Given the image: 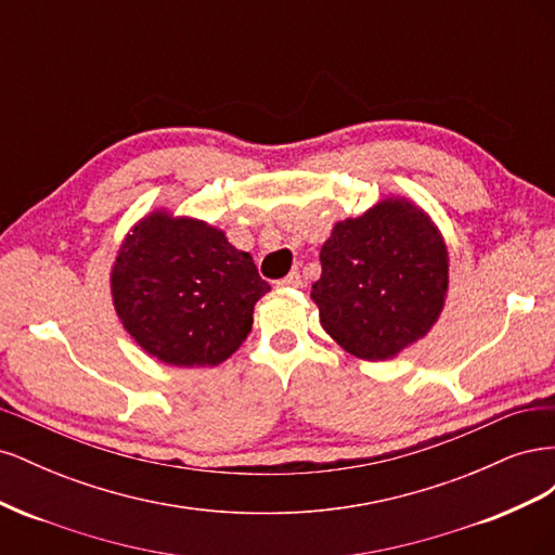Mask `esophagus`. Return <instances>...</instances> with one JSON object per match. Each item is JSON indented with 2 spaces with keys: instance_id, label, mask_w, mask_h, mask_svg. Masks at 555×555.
<instances>
[{
  "instance_id": "1",
  "label": "esophagus",
  "mask_w": 555,
  "mask_h": 555,
  "mask_svg": "<svg viewBox=\"0 0 555 555\" xmlns=\"http://www.w3.org/2000/svg\"><path fill=\"white\" fill-rule=\"evenodd\" d=\"M278 287H287V289H298V287H304V278H300V273H289L287 278L284 280H280L278 282Z\"/></svg>"
}]
</instances>
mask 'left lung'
Segmentation results:
<instances>
[{
  "mask_svg": "<svg viewBox=\"0 0 555 555\" xmlns=\"http://www.w3.org/2000/svg\"><path fill=\"white\" fill-rule=\"evenodd\" d=\"M310 298L319 324L351 357L396 359L424 340L449 292V251L433 217L408 196H386L335 222L319 251Z\"/></svg>",
  "mask_w": 555,
  "mask_h": 555,
  "instance_id": "left-lung-1",
  "label": "left lung"
}]
</instances>
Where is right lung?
Listing matches in <instances>:
<instances>
[{
  "mask_svg": "<svg viewBox=\"0 0 555 555\" xmlns=\"http://www.w3.org/2000/svg\"><path fill=\"white\" fill-rule=\"evenodd\" d=\"M271 284L222 229L155 208L133 224L111 266L113 308L145 354L215 367L236 351Z\"/></svg>",
  "mask_w": 555,
  "mask_h": 555,
  "instance_id": "obj_1",
  "label": "right lung"
}]
</instances>
